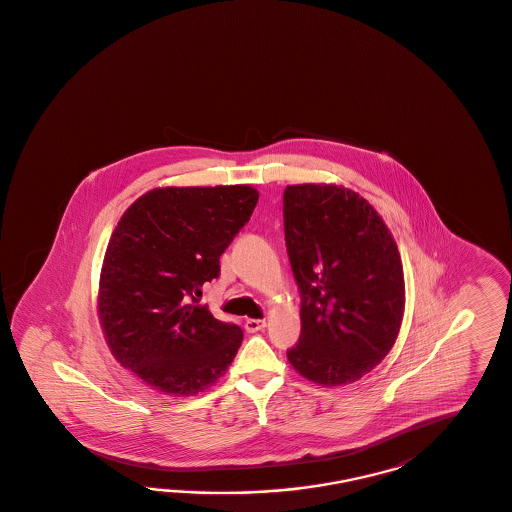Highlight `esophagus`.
<instances>
[{
    "label": "esophagus",
    "mask_w": 512,
    "mask_h": 512,
    "mask_svg": "<svg viewBox=\"0 0 512 512\" xmlns=\"http://www.w3.org/2000/svg\"><path fill=\"white\" fill-rule=\"evenodd\" d=\"M266 327L265 319H247L246 331L247 333H257V331H263Z\"/></svg>",
    "instance_id": "esophagus-1"
}]
</instances>
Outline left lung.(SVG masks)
<instances>
[{"label": "left lung", "instance_id": "1", "mask_svg": "<svg viewBox=\"0 0 512 512\" xmlns=\"http://www.w3.org/2000/svg\"><path fill=\"white\" fill-rule=\"evenodd\" d=\"M283 230L300 291L295 371L319 386H344L393 348L405 312L397 244L371 204L338 185H289Z\"/></svg>", "mask_w": 512, "mask_h": 512}]
</instances>
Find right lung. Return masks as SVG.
<instances>
[{
    "label": "right lung",
    "instance_id": "add662e5",
    "mask_svg": "<svg viewBox=\"0 0 512 512\" xmlns=\"http://www.w3.org/2000/svg\"><path fill=\"white\" fill-rule=\"evenodd\" d=\"M257 200L249 185L164 187L140 196L117 223L98 312L109 350L147 386L189 397L229 369L244 333L198 302Z\"/></svg>",
    "mask_w": 512,
    "mask_h": 512
}]
</instances>
